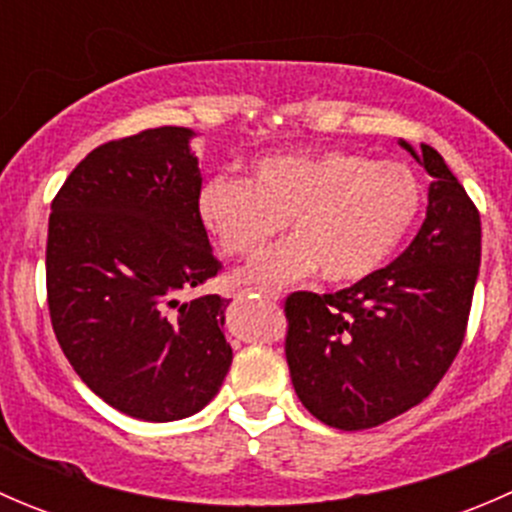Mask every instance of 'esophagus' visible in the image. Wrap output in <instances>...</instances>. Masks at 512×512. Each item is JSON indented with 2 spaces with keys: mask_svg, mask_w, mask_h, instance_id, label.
Here are the masks:
<instances>
[{
  "mask_svg": "<svg viewBox=\"0 0 512 512\" xmlns=\"http://www.w3.org/2000/svg\"><path fill=\"white\" fill-rule=\"evenodd\" d=\"M260 294H262V297L270 299V302H277V299H280V294L272 292V289H260Z\"/></svg>",
  "mask_w": 512,
  "mask_h": 512,
  "instance_id": "1",
  "label": "esophagus"
}]
</instances>
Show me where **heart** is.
<instances>
[{
    "instance_id": "1",
    "label": "heart",
    "mask_w": 512,
    "mask_h": 512,
    "mask_svg": "<svg viewBox=\"0 0 512 512\" xmlns=\"http://www.w3.org/2000/svg\"><path fill=\"white\" fill-rule=\"evenodd\" d=\"M423 203L416 173L349 151L287 153L257 160L252 178L213 175L198 213L220 250L252 257L282 227L292 237L257 257L237 280L285 287L319 272L329 285L374 275L404 242Z\"/></svg>"
}]
</instances>
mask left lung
<instances>
[{
	"label": "left lung",
	"mask_w": 512,
	"mask_h": 512,
	"mask_svg": "<svg viewBox=\"0 0 512 512\" xmlns=\"http://www.w3.org/2000/svg\"><path fill=\"white\" fill-rule=\"evenodd\" d=\"M401 146L426 168V220L384 270L334 294L285 299L294 391L314 418L361 431L421 404L466 337L480 267V215L436 148Z\"/></svg>",
	"instance_id": "left-lung-1"
}]
</instances>
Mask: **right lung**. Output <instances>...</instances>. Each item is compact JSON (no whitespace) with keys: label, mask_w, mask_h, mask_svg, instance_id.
<instances>
[{"label":"right lung","mask_w":512,"mask_h":512,"mask_svg":"<svg viewBox=\"0 0 512 512\" xmlns=\"http://www.w3.org/2000/svg\"><path fill=\"white\" fill-rule=\"evenodd\" d=\"M195 131L148 128L94 148L51 203L46 302L61 352L108 406L193 416L223 386L230 299H183L220 272L198 213Z\"/></svg>","instance_id":"1"}]
</instances>
